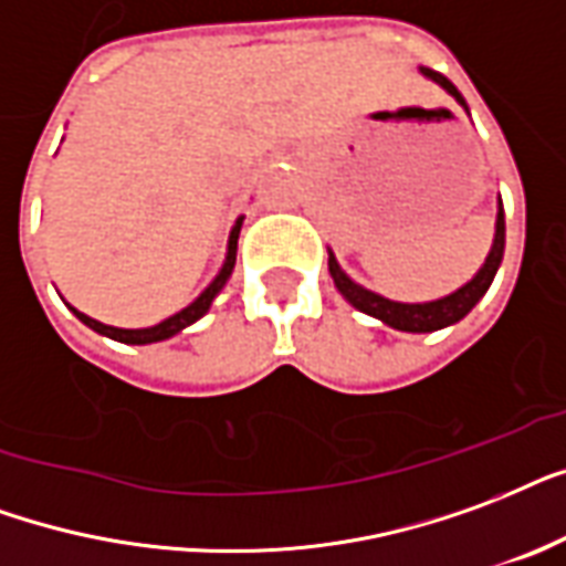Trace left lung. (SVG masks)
I'll return each mask as SVG.
<instances>
[{
	"label": "left lung",
	"mask_w": 566,
	"mask_h": 566,
	"mask_svg": "<svg viewBox=\"0 0 566 566\" xmlns=\"http://www.w3.org/2000/svg\"><path fill=\"white\" fill-rule=\"evenodd\" d=\"M422 73L428 78H433L440 87H446L458 103L467 105L463 103L461 91L451 85L449 78L442 76V73L428 67H422ZM502 253H505V212L499 209L496 239H493V248H490L488 260H484L479 274H475L467 286H461L458 292H451V295L440 297V301H431V304H396V301H387V297L375 295V292H369V289L357 286V283H354V280L339 269V262L333 260V253H331V260H327V269H331L333 283H336V289L343 292L345 301L357 306L360 313L375 315V318H380V322L389 324V327H396V331L431 333V331H440V327H449V324L454 322H461L463 315L479 304L481 297H484V292L490 289V283H493V277H496Z\"/></svg>",
	"instance_id": "1"
}]
</instances>
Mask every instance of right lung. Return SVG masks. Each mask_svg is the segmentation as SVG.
Returning a JSON list of instances; mask_svg holds the SVG:
<instances>
[{
	"mask_svg": "<svg viewBox=\"0 0 566 566\" xmlns=\"http://www.w3.org/2000/svg\"><path fill=\"white\" fill-rule=\"evenodd\" d=\"M239 230H242V218L235 221L233 233H230V244H227V262H223L221 274L209 283V289H206L203 295L197 297L195 304L186 306L182 313L170 315V318H165L161 324H156V327H144V331H124V327H112V324H99L94 322V318H87L85 313H76L78 322H85L91 331L103 333V336H112V339H117V343H126V345H147V343H161V339H168V336H174V333H179L182 327H188V324H195L200 315L209 310V304L214 301V295L221 292L223 283L230 280V274H233V265H235V248H239Z\"/></svg>",
	"mask_w": 566,
	"mask_h": 566,
	"instance_id": "right-lung-1",
	"label": "right lung"
}]
</instances>
